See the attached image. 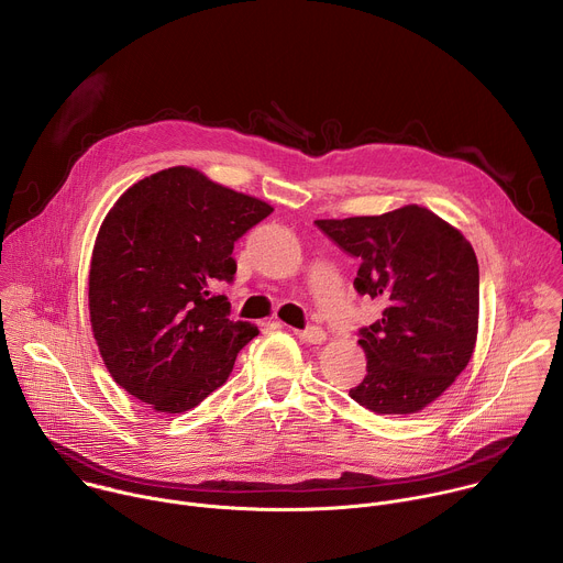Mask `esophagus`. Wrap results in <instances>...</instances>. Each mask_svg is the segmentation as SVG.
I'll return each mask as SVG.
<instances>
[{"label":"esophagus","instance_id":"1","mask_svg":"<svg viewBox=\"0 0 563 563\" xmlns=\"http://www.w3.org/2000/svg\"><path fill=\"white\" fill-rule=\"evenodd\" d=\"M296 336L307 345H320L328 334L323 328H307V330H296Z\"/></svg>","mask_w":563,"mask_h":563}]
</instances>
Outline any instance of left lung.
<instances>
[{"label": "left lung", "mask_w": 563, "mask_h": 563, "mask_svg": "<svg viewBox=\"0 0 563 563\" xmlns=\"http://www.w3.org/2000/svg\"><path fill=\"white\" fill-rule=\"evenodd\" d=\"M361 261L354 287L385 302L361 330L365 378L350 389L374 415L428 408L467 367L478 330V263L465 235L419 205L380 216L316 220Z\"/></svg>", "instance_id": "8db88e82"}]
</instances>
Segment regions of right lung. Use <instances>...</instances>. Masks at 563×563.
Returning <instances> with one entry per match:
<instances>
[{"instance_id": "1", "label": "right lung", "mask_w": 563, "mask_h": 563, "mask_svg": "<svg viewBox=\"0 0 563 563\" xmlns=\"http://www.w3.org/2000/svg\"><path fill=\"white\" fill-rule=\"evenodd\" d=\"M272 205L191 167L129 187L107 213L91 256L89 311L113 380L155 412L196 408L231 374L258 328L229 320L233 243Z\"/></svg>"}]
</instances>
